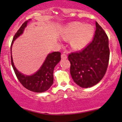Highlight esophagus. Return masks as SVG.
I'll list each match as a JSON object with an SVG mask.
<instances>
[{"label":"esophagus","mask_w":122,"mask_h":122,"mask_svg":"<svg viewBox=\"0 0 122 122\" xmlns=\"http://www.w3.org/2000/svg\"><path fill=\"white\" fill-rule=\"evenodd\" d=\"M61 58L62 59H66L67 58V56L66 54H62L61 55Z\"/></svg>","instance_id":"1"}]
</instances>
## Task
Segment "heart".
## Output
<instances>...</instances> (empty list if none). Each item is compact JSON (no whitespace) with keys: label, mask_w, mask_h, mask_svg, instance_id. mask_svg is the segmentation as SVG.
I'll return each instance as SVG.
<instances>
[{"label":"heart","mask_w":122,"mask_h":122,"mask_svg":"<svg viewBox=\"0 0 122 122\" xmlns=\"http://www.w3.org/2000/svg\"><path fill=\"white\" fill-rule=\"evenodd\" d=\"M94 33L92 26L76 22L69 24L64 30L61 36L65 40L73 39L72 46L76 50H81L90 42Z\"/></svg>","instance_id":"obj_1"}]
</instances>
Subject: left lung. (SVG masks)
<instances>
[{"label":"left lung","mask_w":122,"mask_h":122,"mask_svg":"<svg viewBox=\"0 0 122 122\" xmlns=\"http://www.w3.org/2000/svg\"><path fill=\"white\" fill-rule=\"evenodd\" d=\"M93 40L82 50L68 55L72 78L80 87L95 85L104 77L109 59L108 37L96 22Z\"/></svg>","instance_id":"left-lung-1"}]
</instances>
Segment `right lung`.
Listing matches in <instances>:
<instances>
[{"mask_svg": "<svg viewBox=\"0 0 122 122\" xmlns=\"http://www.w3.org/2000/svg\"><path fill=\"white\" fill-rule=\"evenodd\" d=\"M28 21L26 20L25 22L15 34L11 44V51L14 41L15 40V39L23 33V31L26 26ZM61 52H54L49 54L40 68L35 74L31 76H25L17 70L14 65L12 55H11V61L15 74L23 86L34 92L41 93L47 91L53 84L54 69L56 65L61 60Z\"/></svg>", "mask_w": 122, "mask_h": 122, "instance_id": "right-lung-1", "label": "right lung"}]
</instances>
